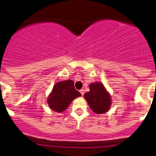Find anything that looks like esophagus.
I'll use <instances>...</instances> for the list:
<instances>
[{
  "instance_id": "obj_1",
  "label": "esophagus",
  "mask_w": 156,
  "mask_h": 156,
  "mask_svg": "<svg viewBox=\"0 0 156 156\" xmlns=\"http://www.w3.org/2000/svg\"><path fill=\"white\" fill-rule=\"evenodd\" d=\"M80 93H81V95H84V89H81V90H80Z\"/></svg>"
}]
</instances>
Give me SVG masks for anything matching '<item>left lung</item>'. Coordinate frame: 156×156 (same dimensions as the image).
<instances>
[{"mask_svg":"<svg viewBox=\"0 0 156 156\" xmlns=\"http://www.w3.org/2000/svg\"><path fill=\"white\" fill-rule=\"evenodd\" d=\"M89 87L90 91L84 94V97L93 112L103 114L108 111L112 105L111 96L103 83H91Z\"/></svg>","mask_w":156,"mask_h":156,"instance_id":"1","label":"left lung"}]
</instances>
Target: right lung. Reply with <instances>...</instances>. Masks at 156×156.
I'll list each match as a JSON object with an SVG mask.
<instances>
[{"label": "right lung", "instance_id": "right-lung-1", "mask_svg": "<svg viewBox=\"0 0 156 156\" xmlns=\"http://www.w3.org/2000/svg\"><path fill=\"white\" fill-rule=\"evenodd\" d=\"M81 96L74 87L73 81H61L53 86L48 97V104L56 112H62L68 108L72 100Z\"/></svg>", "mask_w": 156, "mask_h": 156}]
</instances>
